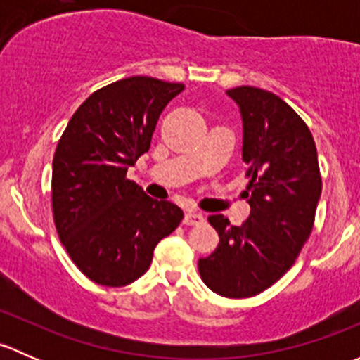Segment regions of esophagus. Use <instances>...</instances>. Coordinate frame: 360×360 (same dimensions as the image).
Listing matches in <instances>:
<instances>
[{
	"label": "esophagus",
	"mask_w": 360,
	"mask_h": 360,
	"mask_svg": "<svg viewBox=\"0 0 360 360\" xmlns=\"http://www.w3.org/2000/svg\"><path fill=\"white\" fill-rule=\"evenodd\" d=\"M203 221H205V217L202 216L200 212H193V210H190V212H186V216H184V224H188V226H197V224H202Z\"/></svg>",
	"instance_id": "1"
}]
</instances>
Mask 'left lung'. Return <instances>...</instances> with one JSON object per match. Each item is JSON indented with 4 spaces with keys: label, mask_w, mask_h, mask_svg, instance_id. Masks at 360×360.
I'll list each match as a JSON object with an SVG mask.
<instances>
[{
    "label": "left lung",
    "mask_w": 360,
    "mask_h": 360,
    "mask_svg": "<svg viewBox=\"0 0 360 360\" xmlns=\"http://www.w3.org/2000/svg\"><path fill=\"white\" fill-rule=\"evenodd\" d=\"M226 94L244 120L250 214L242 226L209 216L219 244L198 259V271L210 291L238 300L263 292L292 266L314 230L322 179L314 136L288 103L248 85Z\"/></svg>",
    "instance_id": "left-lung-1"
}]
</instances>
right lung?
<instances>
[{
  "mask_svg": "<svg viewBox=\"0 0 360 360\" xmlns=\"http://www.w3.org/2000/svg\"><path fill=\"white\" fill-rule=\"evenodd\" d=\"M183 83L130 76L96 90L75 111L53 155L57 233L85 277L122 288L146 274L153 250L183 219L172 202L153 200L127 170L150 150L163 108Z\"/></svg>",
  "mask_w": 360,
  "mask_h": 360,
  "instance_id": "right-lung-1",
  "label": "right lung"
}]
</instances>
